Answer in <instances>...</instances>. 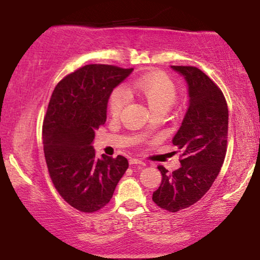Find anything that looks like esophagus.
Returning a JSON list of instances; mask_svg holds the SVG:
<instances>
[{"mask_svg":"<svg viewBox=\"0 0 260 260\" xmlns=\"http://www.w3.org/2000/svg\"><path fill=\"white\" fill-rule=\"evenodd\" d=\"M129 164L131 165H144V162L142 160L138 159V158H131Z\"/></svg>","mask_w":260,"mask_h":260,"instance_id":"obj_1","label":"esophagus"}]
</instances>
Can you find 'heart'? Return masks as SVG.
<instances>
[{
    "mask_svg": "<svg viewBox=\"0 0 260 260\" xmlns=\"http://www.w3.org/2000/svg\"><path fill=\"white\" fill-rule=\"evenodd\" d=\"M128 91L143 100L151 112L167 111L177 99V87L172 79L164 73L152 72L139 78L128 87ZM128 101L125 89L117 88L109 100V110L112 116H119Z\"/></svg>",
    "mask_w": 260,
    "mask_h": 260,
    "instance_id": "heart-1",
    "label": "heart"
}]
</instances>
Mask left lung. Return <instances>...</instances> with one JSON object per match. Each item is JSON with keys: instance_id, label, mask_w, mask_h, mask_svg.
I'll return each mask as SVG.
<instances>
[{"instance_id": "8db88e82", "label": "left lung", "mask_w": 260, "mask_h": 260, "mask_svg": "<svg viewBox=\"0 0 260 260\" xmlns=\"http://www.w3.org/2000/svg\"><path fill=\"white\" fill-rule=\"evenodd\" d=\"M188 87V109L172 139L182 151L174 172L158 166L159 188L152 201L159 208L178 212L199 202L212 186L223 164L227 148L228 108L218 86L193 67H171Z\"/></svg>"}]
</instances>
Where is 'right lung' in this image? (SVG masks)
<instances>
[{
	"mask_svg": "<svg viewBox=\"0 0 260 260\" xmlns=\"http://www.w3.org/2000/svg\"><path fill=\"white\" fill-rule=\"evenodd\" d=\"M133 69L90 64L58 82L43 120V150L55 188L82 212H95L112 199L128 167L124 156L95 155V131L107 121L112 91Z\"/></svg>",
	"mask_w": 260,
	"mask_h": 260,
	"instance_id": "right-lung-1",
	"label": "right lung"
}]
</instances>
